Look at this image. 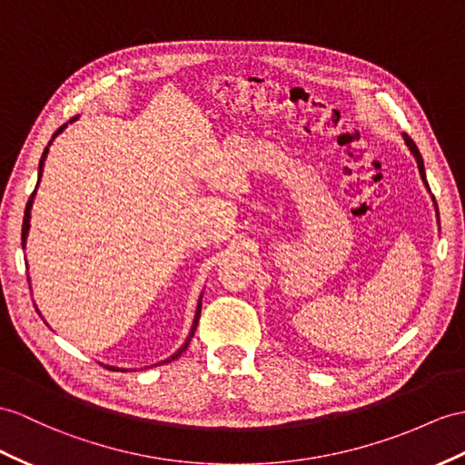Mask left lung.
<instances>
[{"label":"left lung","mask_w":465,"mask_h":465,"mask_svg":"<svg viewBox=\"0 0 465 465\" xmlns=\"http://www.w3.org/2000/svg\"><path fill=\"white\" fill-rule=\"evenodd\" d=\"M404 142H406V145L411 147V152L414 153V157H416V163H418V169H420V175H422V179H424V183H426V173H424V162H422V155H420V152H418V147H416V143L409 138V134H404ZM426 187H428V183H426Z\"/></svg>","instance_id":"1"}]
</instances>
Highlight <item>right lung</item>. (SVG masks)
I'll use <instances>...</instances> for the list:
<instances>
[{
	"mask_svg": "<svg viewBox=\"0 0 465 465\" xmlns=\"http://www.w3.org/2000/svg\"><path fill=\"white\" fill-rule=\"evenodd\" d=\"M76 118H71L69 120V124L71 122H74ZM66 128V124H63V126L56 130L54 134H53V138L54 135H59L63 130ZM53 142V140H51ZM51 142H49V145H51ZM49 145L45 147V152H43V155H41V162H39V179H41V173H43V165H45V157H47V153H49ZM39 185V183H37ZM35 191H37V187H35ZM35 191H33L31 193V197H29V201H27V207H25V217H24V226H21V241H24V246H25V239H27V232H29V219H31V207H33V197H35ZM199 315H201V300H199V305H197V313H195V320H193V327H191V333H189V337H187V341L181 345L175 353L169 357V359H165V361H162V363H169V361H173V359H177L181 353H183V351L189 347V341H191V337H193V333H195V330H197V322H199ZM112 371H114L116 367H110ZM116 371H122L124 372V369H116Z\"/></svg>",
	"mask_w": 465,
	"mask_h": 465,
	"instance_id": "add662e5",
	"label": "right lung"
}]
</instances>
